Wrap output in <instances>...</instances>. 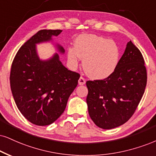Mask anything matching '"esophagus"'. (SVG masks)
I'll return each mask as SVG.
<instances>
[{
  "label": "esophagus",
  "instance_id": "esophagus-1",
  "mask_svg": "<svg viewBox=\"0 0 156 156\" xmlns=\"http://www.w3.org/2000/svg\"><path fill=\"white\" fill-rule=\"evenodd\" d=\"M85 80H84V77H82V76H81L80 79H79V81H78V83L80 85H84V84H85Z\"/></svg>",
  "mask_w": 156,
  "mask_h": 156
}]
</instances>
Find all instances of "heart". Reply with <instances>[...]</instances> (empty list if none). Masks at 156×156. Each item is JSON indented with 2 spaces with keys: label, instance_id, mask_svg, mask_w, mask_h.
Wrapping results in <instances>:
<instances>
[{
  "label": "heart",
  "instance_id": "b5f03b06",
  "mask_svg": "<svg viewBox=\"0 0 156 156\" xmlns=\"http://www.w3.org/2000/svg\"><path fill=\"white\" fill-rule=\"evenodd\" d=\"M74 48H69L67 57L73 67H77L80 58L86 74L95 80H105L113 74L120 60V49L112 40L92 34L76 38Z\"/></svg>",
  "mask_w": 156,
  "mask_h": 156
}]
</instances>
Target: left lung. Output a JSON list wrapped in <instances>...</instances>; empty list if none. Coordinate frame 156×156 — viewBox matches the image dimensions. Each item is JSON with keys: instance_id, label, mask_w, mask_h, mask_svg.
<instances>
[{"instance_id": "obj_1", "label": "left lung", "mask_w": 156, "mask_h": 156, "mask_svg": "<svg viewBox=\"0 0 156 156\" xmlns=\"http://www.w3.org/2000/svg\"><path fill=\"white\" fill-rule=\"evenodd\" d=\"M147 84L143 55L129 41L113 74L103 80L87 81L88 113L100 128L111 129L131 118Z\"/></svg>"}]
</instances>
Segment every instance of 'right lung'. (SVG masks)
I'll return each mask as SVG.
<instances>
[{"label": "right lung", "mask_w": 156, "mask_h": 156, "mask_svg": "<svg viewBox=\"0 0 156 156\" xmlns=\"http://www.w3.org/2000/svg\"><path fill=\"white\" fill-rule=\"evenodd\" d=\"M61 32L40 30L20 48L11 66V89L16 106L29 122L38 126L51 124L59 118L80 77L63 66L57 53L45 60L38 55L37 45L53 43V36ZM55 48L64 54L60 44Z\"/></svg>", "instance_id": "1"}]
</instances>
